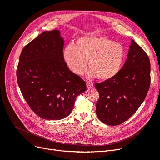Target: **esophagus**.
<instances>
[{
	"label": "esophagus",
	"instance_id": "1",
	"mask_svg": "<svg viewBox=\"0 0 160 160\" xmlns=\"http://www.w3.org/2000/svg\"><path fill=\"white\" fill-rule=\"evenodd\" d=\"M93 83H92L91 81H88V82H87V87H88V89L92 88H93Z\"/></svg>",
	"mask_w": 160,
	"mask_h": 160
}]
</instances>
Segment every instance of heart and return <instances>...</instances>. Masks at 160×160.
Wrapping results in <instances>:
<instances>
[{"label": "heart", "mask_w": 160, "mask_h": 160, "mask_svg": "<svg viewBox=\"0 0 160 160\" xmlns=\"http://www.w3.org/2000/svg\"><path fill=\"white\" fill-rule=\"evenodd\" d=\"M63 59L73 73L81 75L89 66V78L99 77L108 80L117 75L125 58L122 45L103 36H84L76 41L75 46L69 45L63 50Z\"/></svg>", "instance_id": "b5f03b06"}]
</instances>
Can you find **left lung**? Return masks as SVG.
<instances>
[{"label":"left lung","instance_id":"obj_1","mask_svg":"<svg viewBox=\"0 0 160 160\" xmlns=\"http://www.w3.org/2000/svg\"><path fill=\"white\" fill-rule=\"evenodd\" d=\"M150 85L149 57L133 40L123 67L113 78L95 87L99 93L96 114L101 122L118 125L128 120L146 98Z\"/></svg>","mask_w":160,"mask_h":160}]
</instances>
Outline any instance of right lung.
I'll use <instances>...</instances> for the list:
<instances>
[{"label": "right lung", "instance_id": "right-lung-1", "mask_svg": "<svg viewBox=\"0 0 160 160\" xmlns=\"http://www.w3.org/2000/svg\"><path fill=\"white\" fill-rule=\"evenodd\" d=\"M63 46L60 31H45L23 48L19 57V88L31 109L47 120L67 117L77 96L87 88L84 81L67 67Z\"/></svg>", "mask_w": 160, "mask_h": 160}]
</instances>
